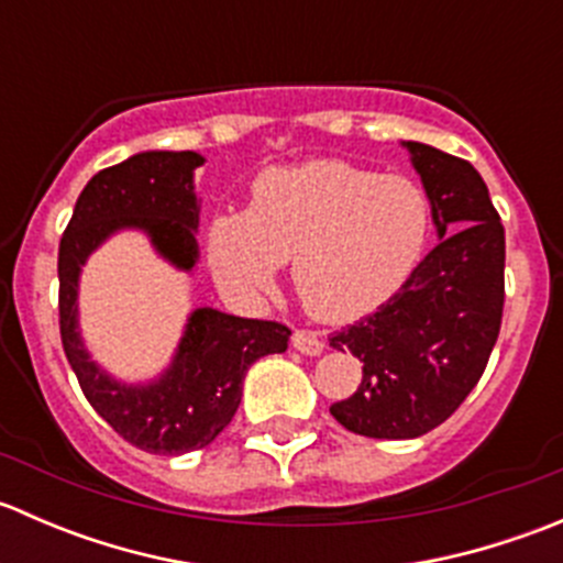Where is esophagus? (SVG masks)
I'll return each instance as SVG.
<instances>
[{
  "instance_id": "esophagus-1",
  "label": "esophagus",
  "mask_w": 563,
  "mask_h": 563,
  "mask_svg": "<svg viewBox=\"0 0 563 563\" xmlns=\"http://www.w3.org/2000/svg\"><path fill=\"white\" fill-rule=\"evenodd\" d=\"M291 345L305 356H318L323 351V340L318 338L316 332H302V329H299V332H294Z\"/></svg>"
}]
</instances>
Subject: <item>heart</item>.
<instances>
[{"mask_svg": "<svg viewBox=\"0 0 563 563\" xmlns=\"http://www.w3.org/2000/svg\"><path fill=\"white\" fill-rule=\"evenodd\" d=\"M430 198L417 179L343 161L266 168L245 212L218 214L207 255L225 291L258 299L291 261V288L310 316L349 323L389 302L430 236Z\"/></svg>", "mask_w": 563, "mask_h": 563, "instance_id": "b5f03b06", "label": "heart"}]
</instances>
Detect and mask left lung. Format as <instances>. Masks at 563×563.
I'll use <instances>...</instances> for the list:
<instances>
[{"instance_id":"left-lung-1","label":"left lung","mask_w":563,"mask_h":563,"mask_svg":"<svg viewBox=\"0 0 563 563\" xmlns=\"http://www.w3.org/2000/svg\"><path fill=\"white\" fill-rule=\"evenodd\" d=\"M430 198L439 245L400 291L329 345L362 362L332 417L367 439H419L457 411L485 373L504 313V225L468 161L402 141Z\"/></svg>"}]
</instances>
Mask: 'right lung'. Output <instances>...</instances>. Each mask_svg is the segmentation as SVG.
I'll use <instances>...</instances> for the list:
<instances>
[{
    "instance_id": "right-lung-1",
    "label": "right lung",
    "mask_w": 563,
    "mask_h": 563,
    "mask_svg": "<svg viewBox=\"0 0 563 563\" xmlns=\"http://www.w3.org/2000/svg\"><path fill=\"white\" fill-rule=\"evenodd\" d=\"M198 152H139L87 181L59 242V332L67 362L95 411L150 455H185L212 444L242 400L247 367L288 349L291 329L214 308L187 316L172 365L146 384L117 382L89 356L78 329L81 266L111 234L144 231L176 269L198 261Z\"/></svg>"
}]
</instances>
